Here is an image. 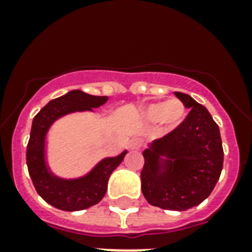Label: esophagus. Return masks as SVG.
Instances as JSON below:
<instances>
[{"label": "esophagus", "mask_w": 252, "mask_h": 252, "mask_svg": "<svg viewBox=\"0 0 252 252\" xmlns=\"http://www.w3.org/2000/svg\"><path fill=\"white\" fill-rule=\"evenodd\" d=\"M141 140L140 138H132L129 141V144H128V146H129L130 150H138L140 148H141Z\"/></svg>", "instance_id": "obj_1"}]
</instances>
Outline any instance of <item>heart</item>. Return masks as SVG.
<instances>
[{
  "label": "heart",
  "mask_w": 252,
  "mask_h": 252,
  "mask_svg": "<svg viewBox=\"0 0 252 252\" xmlns=\"http://www.w3.org/2000/svg\"><path fill=\"white\" fill-rule=\"evenodd\" d=\"M187 110L178 99L167 102H154L146 104L141 110V118L152 124H162L166 130H174L184 122Z\"/></svg>",
  "instance_id": "heart-1"
}]
</instances>
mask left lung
Wrapping results in <instances>:
<instances>
[{"instance_id":"8db88e82","label":"left lung","mask_w":252,"mask_h":252,"mask_svg":"<svg viewBox=\"0 0 252 252\" xmlns=\"http://www.w3.org/2000/svg\"><path fill=\"white\" fill-rule=\"evenodd\" d=\"M174 94L191 111L176 129L144 150L141 189L153 207L187 211L213 191L222 171V141L205 107L188 94Z\"/></svg>"}]
</instances>
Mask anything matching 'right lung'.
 <instances>
[{"instance_id":"add662e5","label":"right lung","mask_w":252,"mask_h":252,"mask_svg":"<svg viewBox=\"0 0 252 252\" xmlns=\"http://www.w3.org/2000/svg\"><path fill=\"white\" fill-rule=\"evenodd\" d=\"M108 96H96L72 90L45 104L33 118L26 161L35 189L52 207L61 211H82L98 204L107 192L110 175L128 153L123 150L115 157H106L78 178H61L51 170L47 161V134L51 126L65 115L99 108Z\"/></svg>"}]
</instances>
